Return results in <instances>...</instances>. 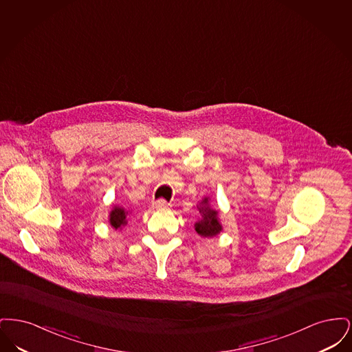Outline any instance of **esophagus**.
Instances as JSON below:
<instances>
[{
  "label": "esophagus",
  "mask_w": 352,
  "mask_h": 352,
  "mask_svg": "<svg viewBox=\"0 0 352 352\" xmlns=\"http://www.w3.org/2000/svg\"><path fill=\"white\" fill-rule=\"evenodd\" d=\"M168 203L164 199H158V201H153V208L157 210H162V208H168Z\"/></svg>",
  "instance_id": "1"
}]
</instances>
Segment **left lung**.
Wrapping results in <instances>:
<instances>
[{
  "label": "left lung",
  "mask_w": 352,
  "mask_h": 352,
  "mask_svg": "<svg viewBox=\"0 0 352 352\" xmlns=\"http://www.w3.org/2000/svg\"><path fill=\"white\" fill-rule=\"evenodd\" d=\"M198 210L201 212V218L195 223V231L201 234V237H214L218 236L223 227L219 221L218 211L211 208L210 199L204 198L199 203Z\"/></svg>",
  "instance_id": "obj_1"
}]
</instances>
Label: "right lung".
Wrapping results in <instances>:
<instances>
[{"instance_id": "obj_1", "label": "right lung", "mask_w": 352, "mask_h": 352, "mask_svg": "<svg viewBox=\"0 0 352 352\" xmlns=\"http://www.w3.org/2000/svg\"><path fill=\"white\" fill-rule=\"evenodd\" d=\"M126 217H128V211H125L122 207L115 206L109 214V223L115 230H118L126 224Z\"/></svg>"}]
</instances>
